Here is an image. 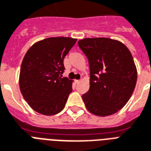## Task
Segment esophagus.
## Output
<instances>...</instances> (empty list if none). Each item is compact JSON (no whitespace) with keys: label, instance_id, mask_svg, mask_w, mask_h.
Masks as SVG:
<instances>
[{"label":"esophagus","instance_id":"1","mask_svg":"<svg viewBox=\"0 0 151 151\" xmlns=\"http://www.w3.org/2000/svg\"><path fill=\"white\" fill-rule=\"evenodd\" d=\"M75 82H76V84H78V83L80 82V80H79V79H76V80H75Z\"/></svg>","mask_w":151,"mask_h":151}]
</instances>
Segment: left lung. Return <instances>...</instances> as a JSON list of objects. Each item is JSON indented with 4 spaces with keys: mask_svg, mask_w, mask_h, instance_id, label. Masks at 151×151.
<instances>
[{
    "mask_svg": "<svg viewBox=\"0 0 151 151\" xmlns=\"http://www.w3.org/2000/svg\"><path fill=\"white\" fill-rule=\"evenodd\" d=\"M87 57L90 86L83 95L87 110L98 116L111 115L129 100L137 80V71L129 50L109 38H85L78 42Z\"/></svg>",
    "mask_w": 151,
    "mask_h": 151,
    "instance_id": "8db88e82",
    "label": "left lung"
}]
</instances>
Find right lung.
<instances>
[{"label":"right lung","mask_w":151,"mask_h":151,"mask_svg":"<svg viewBox=\"0 0 151 151\" xmlns=\"http://www.w3.org/2000/svg\"><path fill=\"white\" fill-rule=\"evenodd\" d=\"M76 39L50 37L34 43L22 62L19 86L24 99L38 113L53 115L61 111L72 91V80L61 78L64 58Z\"/></svg>","instance_id":"right-lung-1"}]
</instances>
